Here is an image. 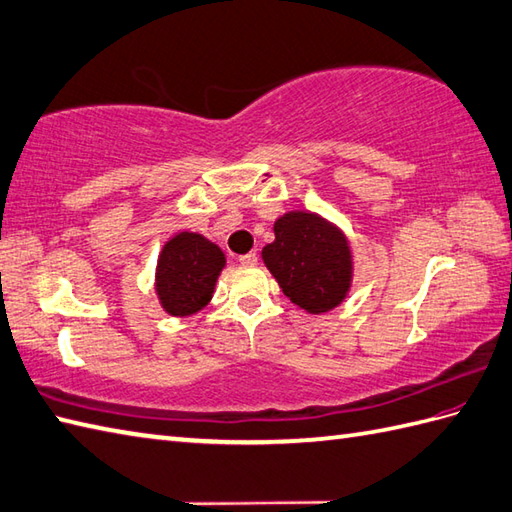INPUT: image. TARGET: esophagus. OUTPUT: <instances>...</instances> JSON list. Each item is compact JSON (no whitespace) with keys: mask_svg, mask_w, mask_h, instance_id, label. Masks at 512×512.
Masks as SVG:
<instances>
[{"mask_svg":"<svg viewBox=\"0 0 512 512\" xmlns=\"http://www.w3.org/2000/svg\"><path fill=\"white\" fill-rule=\"evenodd\" d=\"M238 263L245 265V267H252V265L258 263V254H256V252H249V254L238 256Z\"/></svg>","mask_w":512,"mask_h":512,"instance_id":"34e87169","label":"esophagus"}]
</instances>
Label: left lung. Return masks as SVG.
Here are the masks:
<instances>
[{
	"label": "left lung",
	"mask_w": 512,
	"mask_h": 512,
	"mask_svg": "<svg viewBox=\"0 0 512 512\" xmlns=\"http://www.w3.org/2000/svg\"><path fill=\"white\" fill-rule=\"evenodd\" d=\"M274 234L276 241L263 247V260L282 293L313 315L342 304L352 282L344 232L320 214L293 210L274 223Z\"/></svg>",
	"instance_id": "8db88e82"
}]
</instances>
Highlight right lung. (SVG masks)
I'll list each match as a JSON object with an SVG mask.
<instances>
[{
	"instance_id": "add662e5",
	"label": "right lung",
	"mask_w": 512,
	"mask_h": 512,
	"mask_svg": "<svg viewBox=\"0 0 512 512\" xmlns=\"http://www.w3.org/2000/svg\"><path fill=\"white\" fill-rule=\"evenodd\" d=\"M225 267L219 245L197 232H179L164 245L155 269V291L162 309L175 317L201 311L212 300Z\"/></svg>"
}]
</instances>
